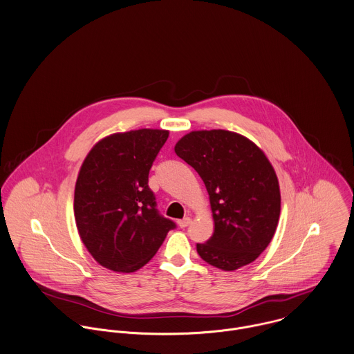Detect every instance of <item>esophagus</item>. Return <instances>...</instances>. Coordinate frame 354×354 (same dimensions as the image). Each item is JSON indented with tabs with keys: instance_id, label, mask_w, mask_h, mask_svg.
I'll list each match as a JSON object with an SVG mask.
<instances>
[{
	"instance_id": "34e87169",
	"label": "esophagus",
	"mask_w": 354,
	"mask_h": 354,
	"mask_svg": "<svg viewBox=\"0 0 354 354\" xmlns=\"http://www.w3.org/2000/svg\"><path fill=\"white\" fill-rule=\"evenodd\" d=\"M191 223H192V220H191L189 217H185V218H183V220H178V227H180V228H187Z\"/></svg>"
}]
</instances>
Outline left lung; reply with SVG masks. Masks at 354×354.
Wrapping results in <instances>:
<instances>
[{"instance_id": "left-lung-1", "label": "left lung", "mask_w": 354, "mask_h": 354, "mask_svg": "<svg viewBox=\"0 0 354 354\" xmlns=\"http://www.w3.org/2000/svg\"><path fill=\"white\" fill-rule=\"evenodd\" d=\"M174 151L198 171L210 196L214 234L196 244L201 258L223 270L255 261L280 216L279 181L265 153L248 138L220 129L191 131Z\"/></svg>"}]
</instances>
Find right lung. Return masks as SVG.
Listing matches in <instances>:
<instances>
[{
	"instance_id": "obj_1",
	"label": "right lung",
	"mask_w": 354,
	"mask_h": 354,
	"mask_svg": "<svg viewBox=\"0 0 354 354\" xmlns=\"http://www.w3.org/2000/svg\"><path fill=\"white\" fill-rule=\"evenodd\" d=\"M167 130L140 129L99 141L80 170L74 214L80 236L104 268L130 273L144 266L176 224L156 209L149 169Z\"/></svg>"
}]
</instances>
